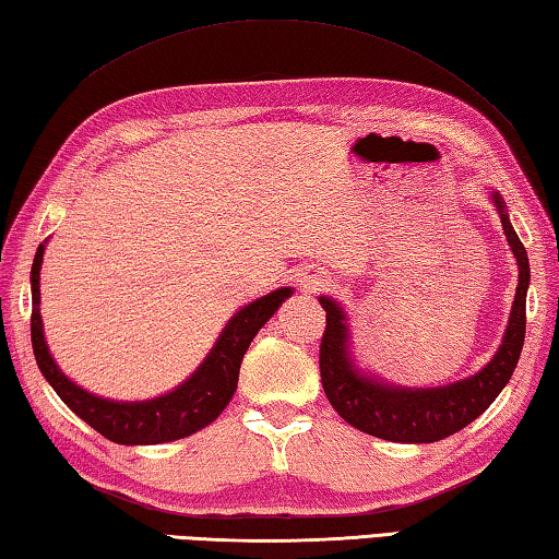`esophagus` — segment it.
I'll use <instances>...</instances> for the list:
<instances>
[{
  "mask_svg": "<svg viewBox=\"0 0 559 559\" xmlns=\"http://www.w3.org/2000/svg\"><path fill=\"white\" fill-rule=\"evenodd\" d=\"M299 285H301V289H305V292H317L321 287H326V280L321 277V274H301Z\"/></svg>",
  "mask_w": 559,
  "mask_h": 559,
  "instance_id": "34e87169",
  "label": "esophagus"
}]
</instances>
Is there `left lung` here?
<instances>
[{"instance_id": "8db88e82", "label": "left lung", "mask_w": 559, "mask_h": 559, "mask_svg": "<svg viewBox=\"0 0 559 559\" xmlns=\"http://www.w3.org/2000/svg\"><path fill=\"white\" fill-rule=\"evenodd\" d=\"M491 199L501 215L508 245L518 260V289L501 346L478 373L439 388L388 385L376 376L360 373L350 356V334L344 309L334 299L319 297L326 311V329L319 348L321 385L331 407L360 432L403 444L439 442L486 413L511 380L525 341V295L531 285V262H527L521 238L508 221L503 199L498 191L491 193Z\"/></svg>"}]
</instances>
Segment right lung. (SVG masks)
I'll return each mask as SVG.
<instances>
[{
	"mask_svg": "<svg viewBox=\"0 0 559 559\" xmlns=\"http://www.w3.org/2000/svg\"><path fill=\"white\" fill-rule=\"evenodd\" d=\"M44 245H38L32 264V346L36 364L41 368L48 385L56 395L73 409V413L91 425L95 432L117 444H162L183 439L199 432L218 417L238 388L240 364L248 346L258 331L267 324L270 317L282 307V301L292 297V287H280L248 307L235 311L233 319L221 331L218 341L195 373L154 400L142 403H117V400L97 397L75 385L56 360L48 354L41 314H38V274H41Z\"/></svg>",
	"mask_w": 559,
	"mask_h": 559,
	"instance_id": "obj_1",
	"label": "right lung"
}]
</instances>
